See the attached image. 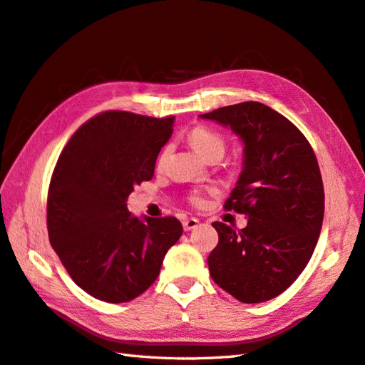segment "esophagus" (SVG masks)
<instances>
[{
	"mask_svg": "<svg viewBox=\"0 0 365 365\" xmlns=\"http://www.w3.org/2000/svg\"><path fill=\"white\" fill-rule=\"evenodd\" d=\"M200 222L195 217H189L182 222V227H184V232H190V230H195L198 227Z\"/></svg>",
	"mask_w": 365,
	"mask_h": 365,
	"instance_id": "esophagus-1",
	"label": "esophagus"
}]
</instances>
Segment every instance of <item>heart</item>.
<instances>
[{
	"mask_svg": "<svg viewBox=\"0 0 365 365\" xmlns=\"http://www.w3.org/2000/svg\"><path fill=\"white\" fill-rule=\"evenodd\" d=\"M189 140L192 146L195 148V151L202 155L205 160H220L224 158L227 145H225L224 137H222L219 132H215L210 128H205V125H197V128H193L190 130ZM168 150L170 148L167 146L165 150L162 151L160 159L165 158ZM192 202L195 205H200L202 203V197L193 195Z\"/></svg>",
	"mask_w": 365,
	"mask_h": 365,
	"instance_id": "heart-1",
	"label": "heart"
}]
</instances>
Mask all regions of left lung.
<instances>
[{
    "instance_id": "1",
    "label": "left lung",
    "mask_w": 365,
    "mask_h": 365,
    "mask_svg": "<svg viewBox=\"0 0 365 365\" xmlns=\"http://www.w3.org/2000/svg\"><path fill=\"white\" fill-rule=\"evenodd\" d=\"M232 129L242 141V168L225 202L245 214L240 232L212 227L219 244L207 258L212 280L245 304L284 293L307 266L324 215V190L315 153L293 123L259 102L200 115Z\"/></svg>"
}]
</instances>
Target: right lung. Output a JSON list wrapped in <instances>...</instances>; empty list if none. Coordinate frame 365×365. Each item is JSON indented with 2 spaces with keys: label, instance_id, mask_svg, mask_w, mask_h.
I'll use <instances>...</instances> for the list:
<instances>
[{
  "label": "right lung",
  "instance_id": "right-lung-1",
  "mask_svg": "<svg viewBox=\"0 0 365 365\" xmlns=\"http://www.w3.org/2000/svg\"><path fill=\"white\" fill-rule=\"evenodd\" d=\"M173 124L175 116L106 111L73 133L56 162L48 240L72 280L96 299L120 304L146 292L182 235L175 217L128 211L133 185L153 178Z\"/></svg>",
  "mask_w": 365,
  "mask_h": 365
}]
</instances>
